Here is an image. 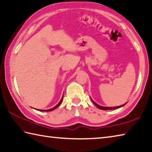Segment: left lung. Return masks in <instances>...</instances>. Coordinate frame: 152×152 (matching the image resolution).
Instances as JSON below:
<instances>
[{"instance_id":"8db88e82","label":"left lung","mask_w":152,"mask_h":152,"mask_svg":"<svg viewBox=\"0 0 152 152\" xmlns=\"http://www.w3.org/2000/svg\"><path fill=\"white\" fill-rule=\"evenodd\" d=\"M91 101H92V102L94 103V104L96 105V107L97 108H100V109H101V110H112V109H115V108H121V107H123V106L126 104H123V105L120 106V107H101V106H99V104H97L96 103L94 102L92 99H91Z\"/></svg>"}]
</instances>
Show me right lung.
Returning a JSON list of instances; mask_svg holds the SVG:
<instances>
[{"mask_svg": "<svg viewBox=\"0 0 152 152\" xmlns=\"http://www.w3.org/2000/svg\"><path fill=\"white\" fill-rule=\"evenodd\" d=\"M63 97H64V95H63V96H62V98H61V101H59V102L58 103V104H57L56 107H54L53 108H51V109H49V110H40V111H45V112H49V111H51V110H54V109H56V108H57V107H58L61 104V102H62V101H63Z\"/></svg>", "mask_w": 152, "mask_h": 152, "instance_id": "1", "label": "right lung"}]
</instances>
